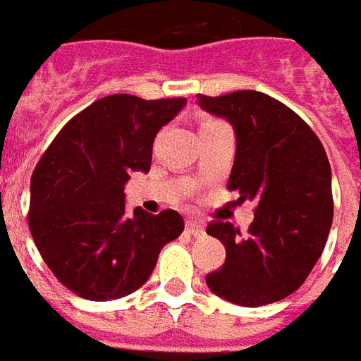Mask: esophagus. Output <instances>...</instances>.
<instances>
[{"instance_id":"esophagus-1","label":"esophagus","mask_w":361,"mask_h":361,"mask_svg":"<svg viewBox=\"0 0 361 361\" xmlns=\"http://www.w3.org/2000/svg\"><path fill=\"white\" fill-rule=\"evenodd\" d=\"M186 232H188L190 236H195V238H197V236H202V234H204V226H202V224H198V222H195V220H188V222H186Z\"/></svg>"}]
</instances>
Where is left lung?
Returning a JSON list of instances; mask_svg holds the SVG:
<instances>
[{
	"mask_svg": "<svg viewBox=\"0 0 361 361\" xmlns=\"http://www.w3.org/2000/svg\"><path fill=\"white\" fill-rule=\"evenodd\" d=\"M197 99L236 133L228 190H238V200H256L246 236L231 222L209 224L207 232L224 244L226 260L207 284L216 296L246 308L286 298L308 278L332 226L326 151L292 109L260 91Z\"/></svg>",
	"mask_w": 361,
	"mask_h": 361,
	"instance_id": "1",
	"label": "left lung"
}]
</instances>
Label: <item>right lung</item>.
Segmentation results:
<instances>
[{
	"label": "right lung",
	"mask_w": 361,
	"mask_h": 361,
	"mask_svg": "<svg viewBox=\"0 0 361 361\" xmlns=\"http://www.w3.org/2000/svg\"><path fill=\"white\" fill-rule=\"evenodd\" d=\"M186 99L109 95L75 115L31 175L29 231L63 286L85 300L123 298L152 274L185 231L176 210L125 214L133 171L149 173L152 142Z\"/></svg>",
	"instance_id": "right-lung-1"
}]
</instances>
